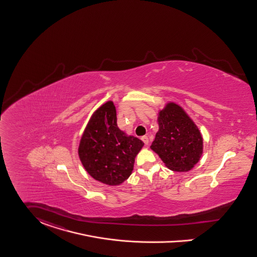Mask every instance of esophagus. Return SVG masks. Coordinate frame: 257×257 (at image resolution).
I'll use <instances>...</instances> for the list:
<instances>
[{
	"mask_svg": "<svg viewBox=\"0 0 257 257\" xmlns=\"http://www.w3.org/2000/svg\"><path fill=\"white\" fill-rule=\"evenodd\" d=\"M141 139H142V141L144 142L145 145H148V144H149V138H148V137H141Z\"/></svg>",
	"mask_w": 257,
	"mask_h": 257,
	"instance_id": "34e87169",
	"label": "esophagus"
}]
</instances>
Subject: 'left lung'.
Here are the masks:
<instances>
[{
  "instance_id": "1",
  "label": "left lung",
  "mask_w": 257,
  "mask_h": 257,
  "mask_svg": "<svg viewBox=\"0 0 257 257\" xmlns=\"http://www.w3.org/2000/svg\"><path fill=\"white\" fill-rule=\"evenodd\" d=\"M159 132L151 149L174 171H188L203 154V137L186 112L175 103H168L158 117Z\"/></svg>"
}]
</instances>
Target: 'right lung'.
Here are the masks:
<instances>
[{
  "label": "right lung",
  "mask_w": 257,
  "mask_h": 257,
  "mask_svg": "<svg viewBox=\"0 0 257 257\" xmlns=\"http://www.w3.org/2000/svg\"><path fill=\"white\" fill-rule=\"evenodd\" d=\"M144 143L126 136L117 125V113L112 101L100 106L91 116L79 145V157L95 180L120 185L134 171L135 159Z\"/></svg>",
  "instance_id": "right-lung-1"
}]
</instances>
